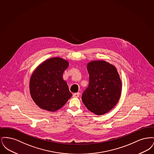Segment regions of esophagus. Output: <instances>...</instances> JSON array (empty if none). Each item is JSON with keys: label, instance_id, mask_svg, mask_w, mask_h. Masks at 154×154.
I'll return each instance as SVG.
<instances>
[{"label": "esophagus", "instance_id": "esophagus-1", "mask_svg": "<svg viewBox=\"0 0 154 154\" xmlns=\"http://www.w3.org/2000/svg\"><path fill=\"white\" fill-rule=\"evenodd\" d=\"M79 95H80V93H79V92L74 93L73 94V96L74 97H79Z\"/></svg>", "mask_w": 154, "mask_h": 154}]
</instances>
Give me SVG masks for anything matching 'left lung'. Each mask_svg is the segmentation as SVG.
<instances>
[{
  "label": "left lung",
  "mask_w": 154,
  "mask_h": 154,
  "mask_svg": "<svg viewBox=\"0 0 154 154\" xmlns=\"http://www.w3.org/2000/svg\"><path fill=\"white\" fill-rule=\"evenodd\" d=\"M89 84L82 100L90 111L102 116L117 103L121 92V81L115 66L105 61H92L87 65Z\"/></svg>",
  "instance_id": "left-lung-1"
}]
</instances>
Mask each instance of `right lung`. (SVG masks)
Segmentation results:
<instances>
[{"label": "right lung", "mask_w": 154, "mask_h": 154, "mask_svg": "<svg viewBox=\"0 0 154 154\" xmlns=\"http://www.w3.org/2000/svg\"><path fill=\"white\" fill-rule=\"evenodd\" d=\"M69 66L60 58L49 59L38 66L30 80V92L33 101L42 109L55 111L72 97L62 75Z\"/></svg>", "instance_id": "1"}]
</instances>
